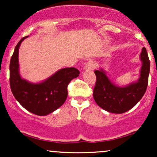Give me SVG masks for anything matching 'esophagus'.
I'll use <instances>...</instances> for the list:
<instances>
[{"label":"esophagus","instance_id":"1","mask_svg":"<svg viewBox=\"0 0 157 157\" xmlns=\"http://www.w3.org/2000/svg\"><path fill=\"white\" fill-rule=\"evenodd\" d=\"M95 65L94 61L93 60H89V62L86 63V66H85V69H88V70H93L95 68Z\"/></svg>","mask_w":157,"mask_h":157}]
</instances>
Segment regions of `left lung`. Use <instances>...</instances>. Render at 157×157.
Segmentation results:
<instances>
[{
    "mask_svg": "<svg viewBox=\"0 0 157 157\" xmlns=\"http://www.w3.org/2000/svg\"><path fill=\"white\" fill-rule=\"evenodd\" d=\"M140 60L142 65L138 81L125 87H119L111 82L102 69L94 71L97 80L93 96L100 108L111 113H122L141 100L146 91L150 72V60L145 47L142 48Z\"/></svg>",
    "mask_w": 157,
    "mask_h": 157,
    "instance_id": "left-lung-1",
    "label": "left lung"
}]
</instances>
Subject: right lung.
I'll return each mask as SVG.
<instances>
[{
	"label": "right lung",
	"mask_w": 157,
	"mask_h": 157,
	"mask_svg": "<svg viewBox=\"0 0 157 157\" xmlns=\"http://www.w3.org/2000/svg\"><path fill=\"white\" fill-rule=\"evenodd\" d=\"M23 37L15 46L10 64V83L14 97L27 111L39 116H46L60 108L67 98L70 81L79 76L76 68L59 70L47 80L32 83L21 78L19 73L18 51Z\"/></svg>",
	"instance_id": "obj_1"
}]
</instances>
